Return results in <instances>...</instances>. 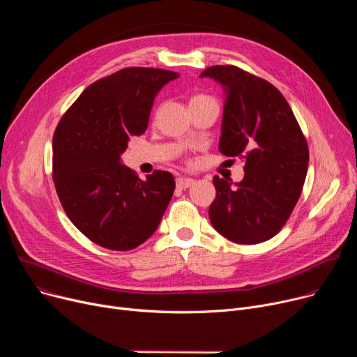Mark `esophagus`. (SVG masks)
I'll list each match as a JSON object with an SVG mask.
<instances>
[{
  "mask_svg": "<svg viewBox=\"0 0 357 357\" xmlns=\"http://www.w3.org/2000/svg\"><path fill=\"white\" fill-rule=\"evenodd\" d=\"M191 185H194V179L192 178H185V176L176 178V188H179V190L190 188Z\"/></svg>",
  "mask_w": 357,
  "mask_h": 357,
  "instance_id": "1",
  "label": "esophagus"
}]
</instances>
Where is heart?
<instances>
[{
    "mask_svg": "<svg viewBox=\"0 0 357 357\" xmlns=\"http://www.w3.org/2000/svg\"><path fill=\"white\" fill-rule=\"evenodd\" d=\"M204 101H213V98L208 96H204V93H198V96H194L191 98V104L192 102H204Z\"/></svg>",
    "mask_w": 357,
    "mask_h": 357,
    "instance_id": "obj_1",
    "label": "heart"
}]
</instances>
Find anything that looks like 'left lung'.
<instances>
[{
	"label": "left lung",
	"mask_w": 357,
	"mask_h": 357,
	"mask_svg": "<svg viewBox=\"0 0 357 357\" xmlns=\"http://www.w3.org/2000/svg\"><path fill=\"white\" fill-rule=\"evenodd\" d=\"M224 89L220 152L245 159V178L234 183L214 176L213 227L238 245L278 234L301 197L308 144L282 93L271 82L233 65L205 69Z\"/></svg>",
	"instance_id": "1"
}]
</instances>
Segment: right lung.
<instances>
[{"label":"right lung","instance_id":"1","mask_svg":"<svg viewBox=\"0 0 357 357\" xmlns=\"http://www.w3.org/2000/svg\"><path fill=\"white\" fill-rule=\"evenodd\" d=\"M179 73L124 68L91 84L53 135V182L62 207L96 245L126 252L152 236L175 191L155 171L142 181L121 165L128 140L143 135L158 92Z\"/></svg>","mask_w":357,"mask_h":357}]
</instances>
